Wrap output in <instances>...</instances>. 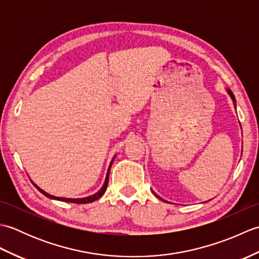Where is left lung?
<instances>
[{"instance_id":"obj_1","label":"left lung","mask_w":259,"mask_h":259,"mask_svg":"<svg viewBox=\"0 0 259 259\" xmlns=\"http://www.w3.org/2000/svg\"><path fill=\"white\" fill-rule=\"evenodd\" d=\"M227 92H228V95L230 96V98H232L233 99V101H234V104H235V108H236V100H235V96H234V93L232 92V90H229V89H227ZM157 196V195H156ZM158 198H160V197H159V196H157ZM160 199H161V198H160ZM161 200H163V199H161Z\"/></svg>"}]
</instances>
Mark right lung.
<instances>
[{
	"instance_id": "obj_1",
	"label": "right lung",
	"mask_w": 259,
	"mask_h": 259,
	"mask_svg": "<svg viewBox=\"0 0 259 259\" xmlns=\"http://www.w3.org/2000/svg\"><path fill=\"white\" fill-rule=\"evenodd\" d=\"M114 159V158H113ZM113 159H112V161H111V163H110V166H109V169H108V172H107V177H106V180H104V184H103V186H102V188L99 190L98 192H96L95 195H92V196H89V197H85V198H62V197H56V196H52V195H50V194H48V192H46L45 190H42L41 188H38V187L36 186V185H34L36 188H37V190L40 191V192H42L43 195H45L46 197H48V198H50V199H56V200H61V201H65V202H72V203H89V202H92V201H95V200H98L99 198H100L104 192H106V190H107V187H108V183H109V174H110V168H111V164H112V162H113Z\"/></svg>"
}]
</instances>
